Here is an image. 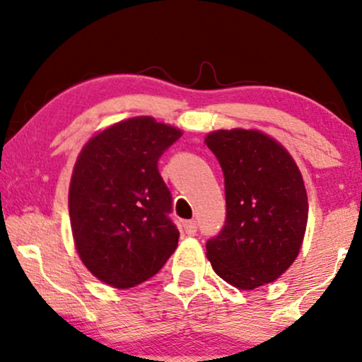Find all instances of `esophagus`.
I'll list each match as a JSON object with an SVG mask.
<instances>
[{"label":"esophagus","instance_id":"esophagus-1","mask_svg":"<svg viewBox=\"0 0 362 362\" xmlns=\"http://www.w3.org/2000/svg\"><path fill=\"white\" fill-rule=\"evenodd\" d=\"M182 227H185V232L187 235H194L197 232V222L196 221H187L182 224Z\"/></svg>","mask_w":362,"mask_h":362}]
</instances>
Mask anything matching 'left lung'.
Listing matches in <instances>:
<instances>
[{"mask_svg": "<svg viewBox=\"0 0 362 362\" xmlns=\"http://www.w3.org/2000/svg\"><path fill=\"white\" fill-rule=\"evenodd\" d=\"M224 171L226 226L206 257L222 280L254 290L296 260L308 222L303 176L288 150L260 130H216L204 138Z\"/></svg>", "mask_w": 362, "mask_h": 362, "instance_id": "obj_1", "label": "left lung"}]
</instances>
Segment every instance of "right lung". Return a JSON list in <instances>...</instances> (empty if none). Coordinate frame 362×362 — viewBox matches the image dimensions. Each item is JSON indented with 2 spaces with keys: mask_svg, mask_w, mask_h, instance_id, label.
Wrapping results in <instances>:
<instances>
[{
  "mask_svg": "<svg viewBox=\"0 0 362 362\" xmlns=\"http://www.w3.org/2000/svg\"><path fill=\"white\" fill-rule=\"evenodd\" d=\"M182 135L153 117H133L95 133L78 153L69 186L74 244L90 274L132 288L161 270L180 232L158 160Z\"/></svg>",
  "mask_w": 362,
  "mask_h": 362,
  "instance_id": "add662e5",
  "label": "right lung"
}]
</instances>
